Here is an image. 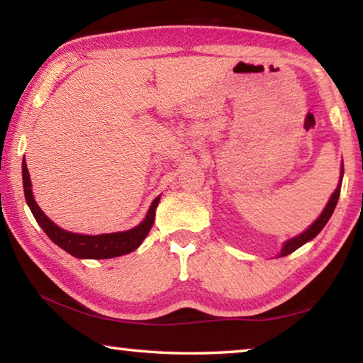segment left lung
<instances>
[{"label": "left lung", "mask_w": 363, "mask_h": 363, "mask_svg": "<svg viewBox=\"0 0 363 363\" xmlns=\"http://www.w3.org/2000/svg\"><path fill=\"white\" fill-rule=\"evenodd\" d=\"M342 174H344V167H341V179H340V184H337V187H336V190L333 192V195H331L328 205L325 206V210L322 211L320 216H318V219L315 220L314 224H312V225L309 227V229L301 233V235L291 238V240H288V242L284 245V248H281L280 256L290 255V253H293V251H296L299 247H303L304 243H307L309 240H312V238H314V237H317L318 232H320V230L323 229V227H325V224L328 223V219L331 218V214H333V211H335L337 200H340L341 184H342Z\"/></svg>", "instance_id": "1"}]
</instances>
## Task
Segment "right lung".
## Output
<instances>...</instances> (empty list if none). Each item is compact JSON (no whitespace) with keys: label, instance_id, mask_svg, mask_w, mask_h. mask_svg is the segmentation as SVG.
Segmentation results:
<instances>
[{"label":"right lung","instance_id":"obj_1","mask_svg":"<svg viewBox=\"0 0 363 363\" xmlns=\"http://www.w3.org/2000/svg\"><path fill=\"white\" fill-rule=\"evenodd\" d=\"M22 177L23 194H26V200L30 210L33 213L36 223L41 225V229L46 232V235L51 238L54 243L59 245V247L65 250L67 253H70L75 257H82V259H107V257H116L131 253V251L136 250L139 245L143 243L147 233L152 229L153 220H155V210L158 206L160 196L153 200L150 210L147 213L143 223L131 230L102 233V235H82V233L67 232L54 224L52 220L40 210V206L36 205L32 194V182H30V174L26 160L22 162Z\"/></svg>","mask_w":363,"mask_h":363}]
</instances>
